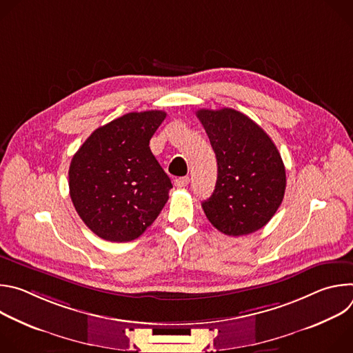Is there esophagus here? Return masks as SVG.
<instances>
[{
	"mask_svg": "<svg viewBox=\"0 0 353 353\" xmlns=\"http://www.w3.org/2000/svg\"><path fill=\"white\" fill-rule=\"evenodd\" d=\"M188 183H190V179H188V177H179V179L174 180V184H176L177 187H187Z\"/></svg>",
	"mask_w": 353,
	"mask_h": 353,
	"instance_id": "1",
	"label": "esophagus"
}]
</instances>
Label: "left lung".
<instances>
[{
	"mask_svg": "<svg viewBox=\"0 0 353 353\" xmlns=\"http://www.w3.org/2000/svg\"><path fill=\"white\" fill-rule=\"evenodd\" d=\"M218 162L212 195L203 203L208 221L228 236H244L265 226L279 208L286 187L282 158L267 132L233 109H201Z\"/></svg>",
	"mask_w": 353,
	"mask_h": 353,
	"instance_id": "left-lung-1",
	"label": "left lung"
}]
</instances>
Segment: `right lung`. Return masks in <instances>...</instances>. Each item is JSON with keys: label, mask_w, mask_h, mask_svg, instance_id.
Wrapping results in <instances>:
<instances>
[{"label": "right lung", "mask_w": 353, "mask_h": 353, "mask_svg": "<svg viewBox=\"0 0 353 353\" xmlns=\"http://www.w3.org/2000/svg\"><path fill=\"white\" fill-rule=\"evenodd\" d=\"M162 110L127 113L94 130L74 155L68 177L72 204L99 237L124 243L155 222L173 187L149 141Z\"/></svg>", "instance_id": "add662e5"}]
</instances>
